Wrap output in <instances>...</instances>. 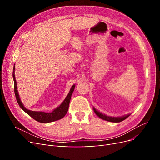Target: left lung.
<instances>
[{
    "label": "left lung",
    "instance_id": "obj_1",
    "mask_svg": "<svg viewBox=\"0 0 160 160\" xmlns=\"http://www.w3.org/2000/svg\"><path fill=\"white\" fill-rule=\"evenodd\" d=\"M93 110L95 111V113H96V115H98V117H99L101 119L108 121V122H115V123L121 122H122V121H123L124 119L128 118L130 115H127L125 116H123V117H122V118H112V117H109V116H107V115L101 113L100 112H99V111H97L95 108H93Z\"/></svg>",
    "mask_w": 160,
    "mask_h": 160
}]
</instances>
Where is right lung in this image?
Segmentation results:
<instances>
[{
	"label": "right lung",
	"mask_w": 160,
	"mask_h": 160,
	"mask_svg": "<svg viewBox=\"0 0 160 160\" xmlns=\"http://www.w3.org/2000/svg\"><path fill=\"white\" fill-rule=\"evenodd\" d=\"M14 68H15V67L14 66L13 72H12V77L14 79V94H15V97H16L18 104L24 111H25V112L28 115H30L32 118H33L35 120L41 123L52 122H55V121L61 119V118L64 117V116L66 115V113H67V111H68V109H69V105L71 95L75 89V85L72 86L69 94L66 97V98L63 101V102L61 104L59 107H58L57 108L53 110L51 113H45V112H43V111H31L26 109L25 107H24V105H22V102L21 101L20 98H19L17 88V81L15 79V76H14Z\"/></svg>",
	"instance_id": "1"
}]
</instances>
